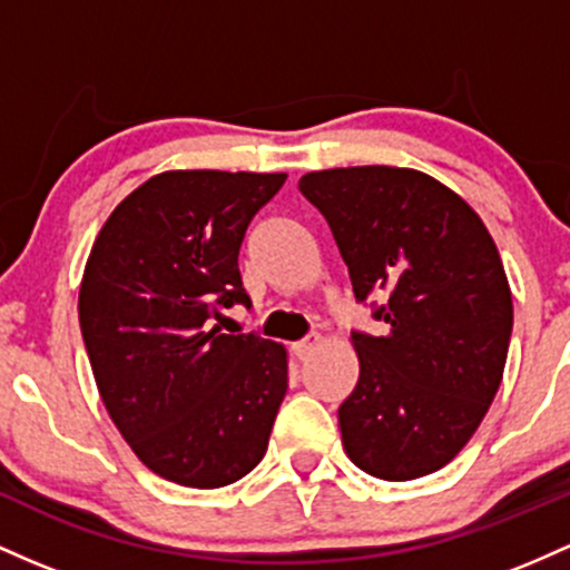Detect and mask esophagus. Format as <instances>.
I'll return each mask as SVG.
<instances>
[{"label": "esophagus", "instance_id": "1", "mask_svg": "<svg viewBox=\"0 0 570 570\" xmlns=\"http://www.w3.org/2000/svg\"><path fill=\"white\" fill-rule=\"evenodd\" d=\"M317 347V336H306L302 342H293V355L298 357V361H304V357L312 355V350Z\"/></svg>", "mask_w": 570, "mask_h": 570}]
</instances>
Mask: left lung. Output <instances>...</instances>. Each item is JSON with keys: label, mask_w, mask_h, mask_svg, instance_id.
<instances>
[{"label": "left lung", "mask_w": 570, "mask_h": 570, "mask_svg": "<svg viewBox=\"0 0 570 570\" xmlns=\"http://www.w3.org/2000/svg\"><path fill=\"white\" fill-rule=\"evenodd\" d=\"M304 199L328 220L355 302L385 334L353 331L361 376L338 406L361 471L406 482L444 469L501 385L511 291L495 242L446 185L399 166L309 171Z\"/></svg>", "instance_id": "1"}]
</instances>
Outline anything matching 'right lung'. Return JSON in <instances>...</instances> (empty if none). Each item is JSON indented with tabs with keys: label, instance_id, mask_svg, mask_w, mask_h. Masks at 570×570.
<instances>
[{
	"label": "right lung",
	"instance_id": "add662e5",
	"mask_svg": "<svg viewBox=\"0 0 570 570\" xmlns=\"http://www.w3.org/2000/svg\"><path fill=\"white\" fill-rule=\"evenodd\" d=\"M285 175L164 171L107 217L80 285V331L112 423L150 471L223 488L266 455L287 390L283 344L220 334L247 226Z\"/></svg>",
	"mask_w": 570,
	"mask_h": 570
}]
</instances>
